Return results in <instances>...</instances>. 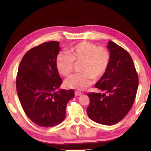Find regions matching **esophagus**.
Wrapping results in <instances>:
<instances>
[{
	"instance_id": "esophagus-1",
	"label": "esophagus",
	"mask_w": 151,
	"mask_h": 151,
	"mask_svg": "<svg viewBox=\"0 0 151 151\" xmlns=\"http://www.w3.org/2000/svg\"><path fill=\"white\" fill-rule=\"evenodd\" d=\"M75 96H80V95H81L82 93H81V92H79V91H75Z\"/></svg>"
}]
</instances>
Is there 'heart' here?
Masks as SVG:
<instances>
[{
	"instance_id": "obj_1",
	"label": "heart",
	"mask_w": 151,
	"mask_h": 151,
	"mask_svg": "<svg viewBox=\"0 0 151 151\" xmlns=\"http://www.w3.org/2000/svg\"><path fill=\"white\" fill-rule=\"evenodd\" d=\"M111 56L105 47H98L88 41L73 46L69 53H60L57 58V68L61 75L67 76L73 73L75 63H81V73L73 75L65 81L66 87L84 90L105 75L111 63Z\"/></svg>"
}]
</instances>
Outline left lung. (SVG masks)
I'll return each instance as SVG.
<instances>
[{
  "label": "left lung",
  "mask_w": 151,
  "mask_h": 151,
  "mask_svg": "<svg viewBox=\"0 0 151 151\" xmlns=\"http://www.w3.org/2000/svg\"><path fill=\"white\" fill-rule=\"evenodd\" d=\"M111 63L107 72L95 84L103 93H88L86 112L97 123L114 124L127 115L133 105L139 77L131 55L123 48L109 41Z\"/></svg>",
  "instance_id": "8db88e82"
}]
</instances>
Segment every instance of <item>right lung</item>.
<instances>
[{"mask_svg":"<svg viewBox=\"0 0 151 151\" xmlns=\"http://www.w3.org/2000/svg\"><path fill=\"white\" fill-rule=\"evenodd\" d=\"M59 42L49 41L32 48L22 57L16 79L17 92L25 114L36 124L52 127L62 122L66 106L75 96L62 84L57 68Z\"/></svg>","mask_w":151,"mask_h":151,"instance_id":"right-lung-1","label":"right lung"}]
</instances>
